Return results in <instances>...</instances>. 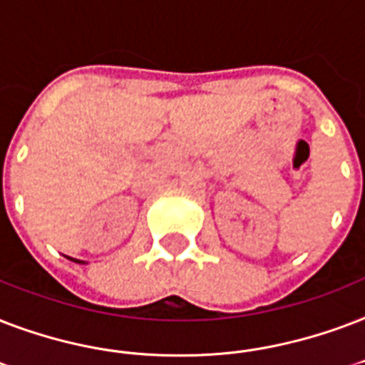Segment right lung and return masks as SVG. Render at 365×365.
Masks as SVG:
<instances>
[{
  "instance_id": "1",
  "label": "right lung",
  "mask_w": 365,
  "mask_h": 365,
  "mask_svg": "<svg viewBox=\"0 0 365 365\" xmlns=\"http://www.w3.org/2000/svg\"><path fill=\"white\" fill-rule=\"evenodd\" d=\"M72 261H76V259H72ZM76 262H81V261H76Z\"/></svg>"
}]
</instances>
